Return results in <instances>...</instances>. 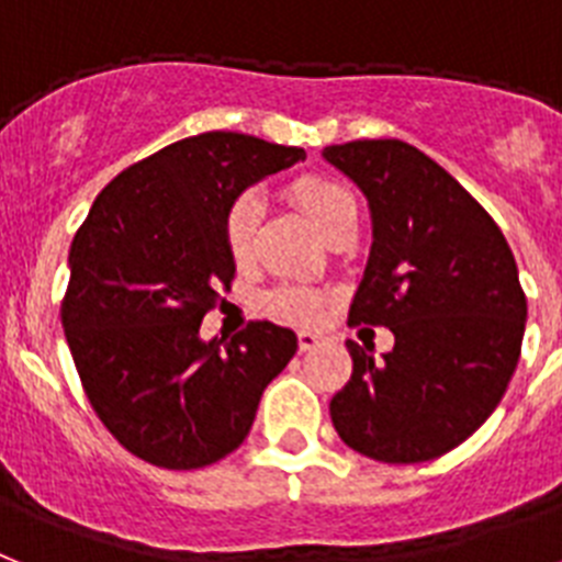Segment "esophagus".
Returning a JSON list of instances; mask_svg holds the SVG:
<instances>
[{
    "label": "esophagus",
    "mask_w": 562,
    "mask_h": 562,
    "mask_svg": "<svg viewBox=\"0 0 562 562\" xmlns=\"http://www.w3.org/2000/svg\"><path fill=\"white\" fill-rule=\"evenodd\" d=\"M296 342H300V351H311V348H317L319 342H325V337L314 331H300L296 334Z\"/></svg>",
    "instance_id": "esophagus-1"
}]
</instances>
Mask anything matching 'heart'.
I'll list each match as a JSON object with an SVG mask.
<instances>
[{
	"label": "heart",
	"mask_w": 562,
	"mask_h": 562,
	"mask_svg": "<svg viewBox=\"0 0 562 562\" xmlns=\"http://www.w3.org/2000/svg\"><path fill=\"white\" fill-rule=\"evenodd\" d=\"M289 196L325 239L337 237L339 231L357 225V200H353V193L346 186H339L334 179L317 177V173L296 177L289 186ZM257 225L259 200L254 193H243V196L231 202L223 220V239L234 266L245 268L254 259ZM262 305H266V311L273 314V317L311 325L323 317L325 294H319L314 289H305V285L285 282V285H277L273 291H268Z\"/></svg>",
	"instance_id": "1"
}]
</instances>
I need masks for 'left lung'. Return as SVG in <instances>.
I'll return each instance as SVG.
<instances>
[{
  "label": "left lung",
  "mask_w": 562,
  "mask_h": 562,
  "mask_svg": "<svg viewBox=\"0 0 562 562\" xmlns=\"http://www.w3.org/2000/svg\"><path fill=\"white\" fill-rule=\"evenodd\" d=\"M323 157L360 186L374 225L348 323L394 334L383 360L348 339L353 371L331 423L371 460L426 463L469 440L506 394L526 331L517 262L488 211L414 145L357 139Z\"/></svg>",
  "instance_id": "obj_1"
}]
</instances>
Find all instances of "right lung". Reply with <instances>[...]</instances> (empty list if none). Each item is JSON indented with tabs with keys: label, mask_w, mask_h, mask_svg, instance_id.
<instances>
[{
	"label": "right lung",
	"mask_w": 562,
	"mask_h": 562,
	"mask_svg": "<svg viewBox=\"0 0 562 562\" xmlns=\"http://www.w3.org/2000/svg\"><path fill=\"white\" fill-rule=\"evenodd\" d=\"M303 148L234 131L188 136L113 177L70 243L63 328L102 426L139 460L188 471L248 437L266 385L296 351L268 319L200 339L228 291L225 211Z\"/></svg>",
	"instance_id": "obj_1"
}]
</instances>
